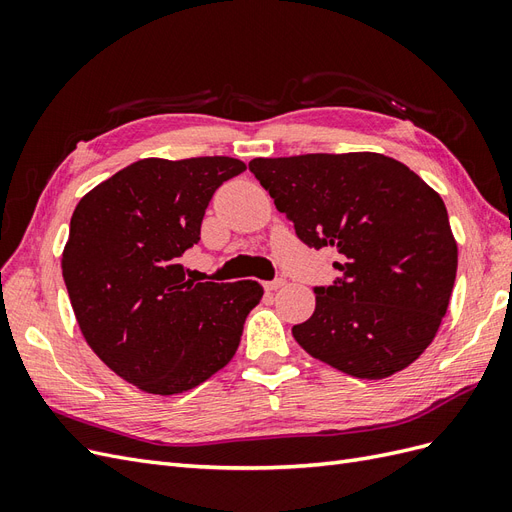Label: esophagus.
I'll return each instance as SVG.
<instances>
[{
  "instance_id": "esophagus-1",
  "label": "esophagus",
  "mask_w": 512,
  "mask_h": 512,
  "mask_svg": "<svg viewBox=\"0 0 512 512\" xmlns=\"http://www.w3.org/2000/svg\"><path fill=\"white\" fill-rule=\"evenodd\" d=\"M284 284H286V280H282V277H275V280L265 282L262 286H265V290H267V292H273V290H277V288H282Z\"/></svg>"
}]
</instances>
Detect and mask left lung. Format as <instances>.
<instances>
[{
  "instance_id": "obj_1",
  "label": "left lung",
  "mask_w": 512,
  "mask_h": 512,
  "mask_svg": "<svg viewBox=\"0 0 512 512\" xmlns=\"http://www.w3.org/2000/svg\"><path fill=\"white\" fill-rule=\"evenodd\" d=\"M254 177L309 247H333L342 271L316 286V309L294 324L299 346L354 378L406 369L436 337L457 275L444 200L382 153L254 158Z\"/></svg>"
}]
</instances>
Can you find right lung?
<instances>
[{"instance_id":"right-lung-1","label":"right lung","mask_w":512,"mask_h":512,"mask_svg":"<svg viewBox=\"0 0 512 512\" xmlns=\"http://www.w3.org/2000/svg\"><path fill=\"white\" fill-rule=\"evenodd\" d=\"M235 158H145L87 192L70 220L61 271L89 348L153 395L209 380L235 356L262 286L198 282L179 258L200 241L213 192Z\"/></svg>"}]
</instances>
